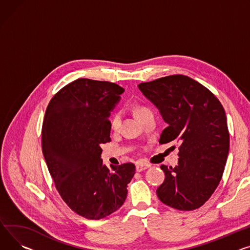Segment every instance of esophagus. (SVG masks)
<instances>
[{
  "mask_svg": "<svg viewBox=\"0 0 250 250\" xmlns=\"http://www.w3.org/2000/svg\"><path fill=\"white\" fill-rule=\"evenodd\" d=\"M149 167H151V165L146 164V163H144V162H137V163H136V170H137L138 172L145 171V170L148 169Z\"/></svg>",
  "mask_w": 250,
  "mask_h": 250,
  "instance_id": "1",
  "label": "esophagus"
}]
</instances>
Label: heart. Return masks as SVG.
<instances>
[{
  "instance_id": "b5f03b06",
  "label": "heart",
  "mask_w": 250,
  "mask_h": 250,
  "mask_svg": "<svg viewBox=\"0 0 250 250\" xmlns=\"http://www.w3.org/2000/svg\"><path fill=\"white\" fill-rule=\"evenodd\" d=\"M135 111H136V113L138 115V118L141 120V119L144 118L146 114H147L148 112H151L152 110L149 109L148 107L145 106V105H138V106L135 107ZM121 123H122V114H121V112H115V113H113L111 115V118L109 120V126H110L111 129L116 130V129L120 127Z\"/></svg>"
}]
</instances>
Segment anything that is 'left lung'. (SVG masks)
Returning <instances> with one entry per match:
<instances>
[{
  "mask_svg": "<svg viewBox=\"0 0 250 250\" xmlns=\"http://www.w3.org/2000/svg\"><path fill=\"white\" fill-rule=\"evenodd\" d=\"M168 124L161 145L180 143L176 167L162 165L160 200L174 209L200 208L221 181L229 151L225 110L207 87L181 74L158 78L138 85Z\"/></svg>",
  "mask_w": 250,
  "mask_h": 250,
  "instance_id": "left-lung-1",
  "label": "left lung"
}]
</instances>
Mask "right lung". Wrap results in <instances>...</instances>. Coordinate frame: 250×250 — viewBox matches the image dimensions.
Instances as JSON below:
<instances>
[{
    "label": "right lung",
    "mask_w": 250,
    "mask_h": 250,
    "mask_svg": "<svg viewBox=\"0 0 250 250\" xmlns=\"http://www.w3.org/2000/svg\"><path fill=\"white\" fill-rule=\"evenodd\" d=\"M125 89L116 83L79 78L50 101L42 125V151L63 201L82 217L98 220L124 204L135 175L132 163L103 165L110 142L109 111Z\"/></svg>",
    "instance_id": "add662e5"
}]
</instances>
